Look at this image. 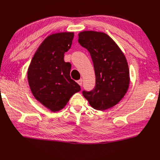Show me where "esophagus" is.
<instances>
[{"label":"esophagus","instance_id":"34e87169","mask_svg":"<svg viewBox=\"0 0 160 160\" xmlns=\"http://www.w3.org/2000/svg\"><path fill=\"white\" fill-rule=\"evenodd\" d=\"M77 83H78V84H79V86H81V85H82V83H83V80L82 79H79V80H78L77 81Z\"/></svg>","mask_w":160,"mask_h":160}]
</instances>
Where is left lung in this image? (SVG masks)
<instances>
[{
    "label": "left lung",
    "mask_w": 160,
    "mask_h": 160,
    "mask_svg": "<svg viewBox=\"0 0 160 160\" xmlns=\"http://www.w3.org/2000/svg\"><path fill=\"white\" fill-rule=\"evenodd\" d=\"M79 42L90 53L93 62L96 86L83 97L92 108L105 110L118 104L128 90L130 77L125 55L116 42L102 32L84 31Z\"/></svg>",
    "instance_id": "obj_1"
}]
</instances>
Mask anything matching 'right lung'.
<instances>
[{
    "label": "right lung",
    "mask_w": 160,
    "mask_h": 160,
    "mask_svg": "<svg viewBox=\"0 0 160 160\" xmlns=\"http://www.w3.org/2000/svg\"><path fill=\"white\" fill-rule=\"evenodd\" d=\"M73 32L52 33L44 39L35 52L27 70V79L33 97L52 112L66 105L81 90L70 78L71 64L63 60L70 48Z\"/></svg>",
    "instance_id": "add662e5"
}]
</instances>
